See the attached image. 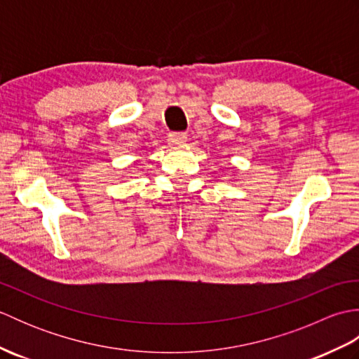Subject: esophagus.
<instances>
[{"mask_svg": "<svg viewBox=\"0 0 359 359\" xmlns=\"http://www.w3.org/2000/svg\"><path fill=\"white\" fill-rule=\"evenodd\" d=\"M168 142H170L171 147H180L187 142V134L185 133H170L168 135Z\"/></svg>", "mask_w": 359, "mask_h": 359, "instance_id": "esophagus-1", "label": "esophagus"}]
</instances>
